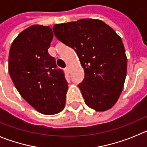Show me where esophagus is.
Here are the masks:
<instances>
[{
    "label": "esophagus",
    "mask_w": 147,
    "mask_h": 147,
    "mask_svg": "<svg viewBox=\"0 0 147 147\" xmlns=\"http://www.w3.org/2000/svg\"><path fill=\"white\" fill-rule=\"evenodd\" d=\"M65 71H66V72H67V73H70V72H71V68H70L69 67H67L65 68Z\"/></svg>",
    "instance_id": "obj_1"
}]
</instances>
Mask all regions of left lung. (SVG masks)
I'll list each match as a JSON object with an SVG mask.
<instances>
[{"label":"left lung","instance_id":"1","mask_svg":"<svg viewBox=\"0 0 147 147\" xmlns=\"http://www.w3.org/2000/svg\"><path fill=\"white\" fill-rule=\"evenodd\" d=\"M56 37L74 49L85 71L79 85L85 102L97 112L110 110L117 102L127 76V59L121 38L97 19L55 24Z\"/></svg>","mask_w":147,"mask_h":147}]
</instances>
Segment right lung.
I'll use <instances>...</instances> for the list:
<instances>
[{"instance_id": "right-lung-1", "label": "right lung", "mask_w": 147, "mask_h": 147, "mask_svg": "<svg viewBox=\"0 0 147 147\" xmlns=\"http://www.w3.org/2000/svg\"><path fill=\"white\" fill-rule=\"evenodd\" d=\"M54 34L49 26L32 25L18 34L9 54V73L22 97L40 113L54 115L65 105L67 83L48 49Z\"/></svg>"}]
</instances>
